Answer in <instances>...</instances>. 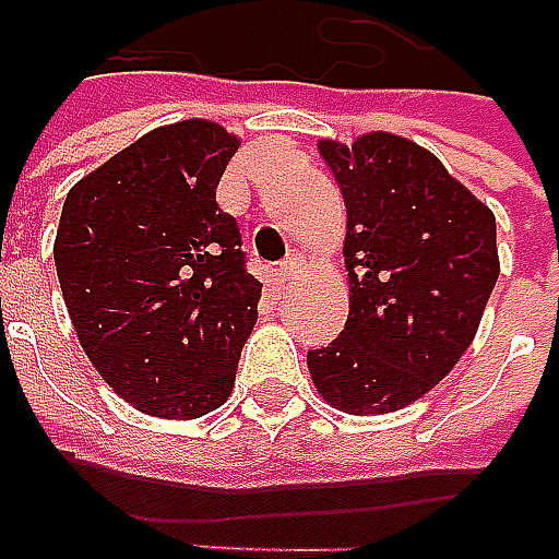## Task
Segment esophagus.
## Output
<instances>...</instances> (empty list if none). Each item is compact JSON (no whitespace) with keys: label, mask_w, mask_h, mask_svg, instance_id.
<instances>
[{"label":"esophagus","mask_w":559,"mask_h":559,"mask_svg":"<svg viewBox=\"0 0 559 559\" xmlns=\"http://www.w3.org/2000/svg\"><path fill=\"white\" fill-rule=\"evenodd\" d=\"M300 267H304V259H300V255H288V259L280 262V267H276V283H292V280L300 274Z\"/></svg>","instance_id":"1"}]
</instances>
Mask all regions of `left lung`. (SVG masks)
Masks as SVG:
<instances>
[{"label":"left lung","instance_id":"obj_1","mask_svg":"<svg viewBox=\"0 0 559 559\" xmlns=\"http://www.w3.org/2000/svg\"><path fill=\"white\" fill-rule=\"evenodd\" d=\"M318 150L347 205L350 314L338 338L306 354L309 374L342 413H394L472 344L498 283L495 215L406 138L371 132Z\"/></svg>","mask_w":559,"mask_h":559}]
</instances>
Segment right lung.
<instances>
[{
    "label": "right lung",
    "instance_id": "obj_1",
    "mask_svg": "<svg viewBox=\"0 0 559 559\" xmlns=\"http://www.w3.org/2000/svg\"><path fill=\"white\" fill-rule=\"evenodd\" d=\"M238 138L209 120L162 126L67 194L56 267L87 359L123 401L200 418L233 392L262 283L217 182Z\"/></svg>",
    "mask_w": 559,
    "mask_h": 559
}]
</instances>
